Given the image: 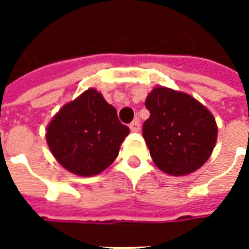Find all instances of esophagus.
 I'll use <instances>...</instances> for the list:
<instances>
[{
  "instance_id": "34e87169",
  "label": "esophagus",
  "mask_w": 249,
  "mask_h": 249,
  "mask_svg": "<svg viewBox=\"0 0 249 249\" xmlns=\"http://www.w3.org/2000/svg\"><path fill=\"white\" fill-rule=\"evenodd\" d=\"M129 128H130V130H132V132H139V130H140V128H141L140 120H139V119L133 120V121L130 123Z\"/></svg>"
}]
</instances>
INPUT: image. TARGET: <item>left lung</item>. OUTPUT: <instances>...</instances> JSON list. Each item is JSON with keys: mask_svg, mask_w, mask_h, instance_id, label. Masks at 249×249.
Listing matches in <instances>:
<instances>
[{"mask_svg": "<svg viewBox=\"0 0 249 249\" xmlns=\"http://www.w3.org/2000/svg\"><path fill=\"white\" fill-rule=\"evenodd\" d=\"M149 119L142 136L153 162L171 176L203 167L213 151L217 125L208 109L187 93L156 87L145 100Z\"/></svg>", "mask_w": 249, "mask_h": 249, "instance_id": "left-lung-1", "label": "left lung"}]
</instances>
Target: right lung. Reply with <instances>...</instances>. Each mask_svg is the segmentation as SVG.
Masks as SVG:
<instances>
[{"instance_id":"add662e5","label":"right lung","mask_w":249,"mask_h":249,"mask_svg":"<svg viewBox=\"0 0 249 249\" xmlns=\"http://www.w3.org/2000/svg\"><path fill=\"white\" fill-rule=\"evenodd\" d=\"M129 128L96 89L65 104L46 128V142L56 160L78 176L101 173L119 155Z\"/></svg>"}]
</instances>
